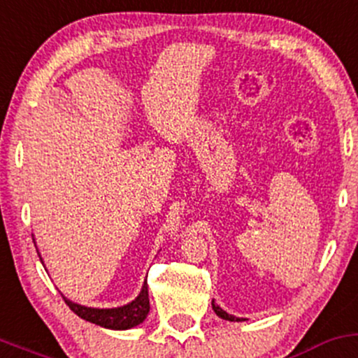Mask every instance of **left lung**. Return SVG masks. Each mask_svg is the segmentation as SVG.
<instances>
[{
	"label": "left lung",
	"instance_id": "8db88e82",
	"mask_svg": "<svg viewBox=\"0 0 358 358\" xmlns=\"http://www.w3.org/2000/svg\"><path fill=\"white\" fill-rule=\"evenodd\" d=\"M211 307H213L215 314H217L218 317L225 319V321H232V322H241V321H245V319H242V317H236V316H232V314L225 313V310L222 309V307L218 306V303H215V301H211Z\"/></svg>",
	"mask_w": 358,
	"mask_h": 358
}]
</instances>
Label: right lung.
I'll return each mask as SVG.
<instances>
[{
    "label": "right lung",
    "mask_w": 358,
    "mask_h": 358,
    "mask_svg": "<svg viewBox=\"0 0 358 358\" xmlns=\"http://www.w3.org/2000/svg\"><path fill=\"white\" fill-rule=\"evenodd\" d=\"M41 257V255H39ZM42 261V257H41ZM44 263V261H42ZM64 302L68 303V307L82 319H85L88 322H94V324L102 326L107 329H131L134 326L141 324L145 321L150 313V299H148V285L147 280L143 282L140 294L136 295V299L131 301L126 306L121 307H110V309H99V307H87L82 303H76L66 299L63 295Z\"/></svg>",
    "instance_id": "add662e5"
}]
</instances>
